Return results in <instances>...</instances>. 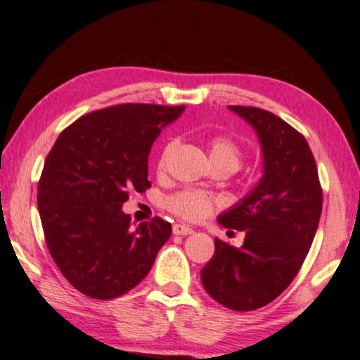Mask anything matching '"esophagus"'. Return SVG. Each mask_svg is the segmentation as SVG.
<instances>
[{"label": "esophagus", "instance_id": "obj_1", "mask_svg": "<svg viewBox=\"0 0 360 360\" xmlns=\"http://www.w3.org/2000/svg\"><path fill=\"white\" fill-rule=\"evenodd\" d=\"M173 234L175 236H188V234H193V229L188 226H184V224H175L173 226Z\"/></svg>", "mask_w": 360, "mask_h": 360}]
</instances>
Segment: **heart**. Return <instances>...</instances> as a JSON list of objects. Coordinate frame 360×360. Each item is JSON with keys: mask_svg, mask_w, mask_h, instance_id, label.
Listing matches in <instances>:
<instances>
[{"mask_svg": "<svg viewBox=\"0 0 360 360\" xmlns=\"http://www.w3.org/2000/svg\"><path fill=\"white\" fill-rule=\"evenodd\" d=\"M176 148V139H172L167 145L163 146L162 155L158 160V168H162L167 165L168 158H170L172 151ZM243 148L234 138L227 136V134H215L209 139V156L212 165H222V167L231 168L232 172L238 170L243 162ZM217 198L210 193L204 192V190H195V188H187L181 190V192L173 193L167 198L165 205L167 209L179 215L180 219L185 221H202V219L209 217L214 212V209L217 207Z\"/></svg>", "mask_w": 360, "mask_h": 360, "instance_id": "heart-1", "label": "heart"}]
</instances>
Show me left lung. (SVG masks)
<instances>
[{"instance_id": "1", "label": "left lung", "mask_w": 360, "mask_h": 360, "mask_svg": "<svg viewBox=\"0 0 360 360\" xmlns=\"http://www.w3.org/2000/svg\"><path fill=\"white\" fill-rule=\"evenodd\" d=\"M229 109L255 128L263 176L217 219L227 229L246 232L244 244L234 248L215 238V252L200 278L215 302L251 311L280 297L298 274L319 229L323 195L314 153L302 133L264 109Z\"/></svg>"}]
</instances>
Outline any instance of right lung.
<instances>
[{"label": "right lung", "instance_id": "add662e5", "mask_svg": "<svg viewBox=\"0 0 360 360\" xmlns=\"http://www.w3.org/2000/svg\"><path fill=\"white\" fill-rule=\"evenodd\" d=\"M185 105L120 104L79 117L57 138L38 181V212L50 255L80 293L111 300L150 273L172 236L155 217L131 226L129 190L145 192L148 155Z\"/></svg>", "mask_w": 360, "mask_h": 360}]
</instances>
